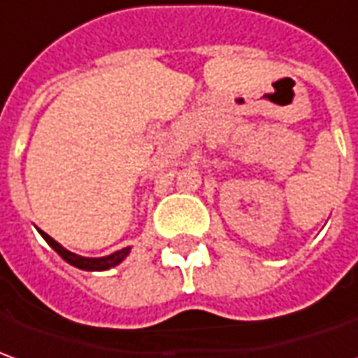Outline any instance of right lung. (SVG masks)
Listing matches in <instances>:
<instances>
[{
  "label": "right lung",
  "mask_w": 358,
  "mask_h": 358,
  "mask_svg": "<svg viewBox=\"0 0 358 358\" xmlns=\"http://www.w3.org/2000/svg\"><path fill=\"white\" fill-rule=\"evenodd\" d=\"M41 235L45 237L46 243H48L52 249L57 250L58 255H60L64 261L70 262L72 266L82 268V271H106V268H111V266L119 264V262L123 261V259L129 255V247H127V249L117 250V252H113V255H109V257H101V259H84V257H78V255H74V252L66 250L62 245H58L57 241L52 239L50 235H46L45 231H41Z\"/></svg>",
  "instance_id": "1"
}]
</instances>
